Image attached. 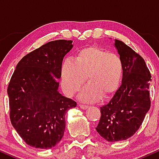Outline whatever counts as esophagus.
Segmentation results:
<instances>
[{
  "mask_svg": "<svg viewBox=\"0 0 159 159\" xmlns=\"http://www.w3.org/2000/svg\"><path fill=\"white\" fill-rule=\"evenodd\" d=\"M79 107H81V109H84V110H86V109H87L89 107V106H87V105H81V104H80L79 105Z\"/></svg>",
  "mask_w": 159,
  "mask_h": 159,
  "instance_id": "34e87169",
  "label": "esophagus"
}]
</instances>
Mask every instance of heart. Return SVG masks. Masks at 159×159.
Instances as JSON below:
<instances>
[{
  "label": "heart",
  "instance_id": "b5f03b06",
  "mask_svg": "<svg viewBox=\"0 0 159 159\" xmlns=\"http://www.w3.org/2000/svg\"><path fill=\"white\" fill-rule=\"evenodd\" d=\"M123 75V66L119 56L96 45L78 51L75 61L66 59L61 71L63 92L72 96L88 80L78 98L84 102H96L104 95L109 96L119 89Z\"/></svg>",
  "mask_w": 159,
  "mask_h": 159
}]
</instances>
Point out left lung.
Segmentation results:
<instances>
[{
  "instance_id": "8db88e82",
  "label": "left lung",
  "mask_w": 159,
  "mask_h": 159,
  "mask_svg": "<svg viewBox=\"0 0 159 159\" xmlns=\"http://www.w3.org/2000/svg\"><path fill=\"white\" fill-rule=\"evenodd\" d=\"M123 66L122 84L107 105L101 107L96 131L109 142L124 140L140 127L150 107L151 75L141 56L123 42L115 39Z\"/></svg>"
}]
</instances>
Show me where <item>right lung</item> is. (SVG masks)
Returning a JSON list of instances; mask_svg holds the SVG:
<instances>
[{"label": "right lung", "instance_id": "obj_1", "mask_svg": "<svg viewBox=\"0 0 159 159\" xmlns=\"http://www.w3.org/2000/svg\"><path fill=\"white\" fill-rule=\"evenodd\" d=\"M72 40L49 42L19 62L7 93L12 126L27 145L50 149L64 134L65 115L76 102L58 91L63 57Z\"/></svg>", "mask_w": 159, "mask_h": 159}]
</instances>
